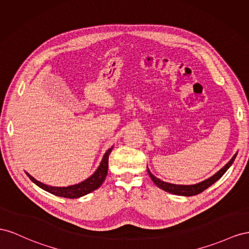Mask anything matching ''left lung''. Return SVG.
<instances>
[{"label": "left lung", "instance_id": "left-lung-1", "mask_svg": "<svg viewBox=\"0 0 249 249\" xmlns=\"http://www.w3.org/2000/svg\"><path fill=\"white\" fill-rule=\"evenodd\" d=\"M237 156V153L232 156L231 159V160L227 162V164L219 170L217 173H215L213 176H211L210 178L205 179L201 182H198L195 184H175V183H170V182H166V181H162L161 179L158 178V177H155L151 172L150 170L148 169L147 167V171L149 176H150V178L152 179V181L158 186L160 189L164 190L168 193H171L174 195H179V196H194L201 193L204 190H207L209 187H211L213 183H215L218 179H220L222 177V175L227 171V169H229L231 164L235 160Z\"/></svg>", "mask_w": 249, "mask_h": 249}]
</instances>
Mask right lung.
Listing matches in <instances>:
<instances>
[{"label":"right lung","instance_id":"obj_1","mask_svg":"<svg viewBox=\"0 0 249 249\" xmlns=\"http://www.w3.org/2000/svg\"><path fill=\"white\" fill-rule=\"evenodd\" d=\"M112 148L113 146H111L108 150L105 152L100 165H99L96 171L91 174L89 178H87L81 182H78L76 184H72V186H68V187L48 186V184H45L40 182L39 180L35 179L34 177L31 176L28 172H26V174L29 176V178L36 184V186H38L42 190L49 192V193L59 196V197H65V198H79L90 193V192L97 190L99 187H101V184L105 180L106 175H107L108 158Z\"/></svg>","mask_w":249,"mask_h":249}]
</instances>
